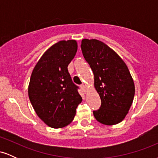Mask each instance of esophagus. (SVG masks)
<instances>
[{
    "label": "esophagus",
    "instance_id": "obj_1",
    "mask_svg": "<svg viewBox=\"0 0 158 158\" xmlns=\"http://www.w3.org/2000/svg\"><path fill=\"white\" fill-rule=\"evenodd\" d=\"M81 90H82L83 91L85 92V93H86V92H87V88H86V85H81Z\"/></svg>",
    "mask_w": 158,
    "mask_h": 158
}]
</instances>
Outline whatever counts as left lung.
<instances>
[{
  "mask_svg": "<svg viewBox=\"0 0 158 158\" xmlns=\"http://www.w3.org/2000/svg\"><path fill=\"white\" fill-rule=\"evenodd\" d=\"M83 56L94 75V87L101 99V106L94 110L96 119L112 126L122 122L129 110L135 84L123 60L105 43L97 39H83Z\"/></svg>",
  "mask_w": 158,
  "mask_h": 158,
  "instance_id": "obj_1",
  "label": "left lung"
}]
</instances>
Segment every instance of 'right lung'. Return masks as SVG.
Here are the masks:
<instances>
[{"label":"right lung","mask_w":158,"mask_h":158,"mask_svg":"<svg viewBox=\"0 0 158 158\" xmlns=\"http://www.w3.org/2000/svg\"><path fill=\"white\" fill-rule=\"evenodd\" d=\"M75 40L60 41L43 54L34 68L28 94L35 113L48 126L70 124L82 99L72 81L68 66L77 51Z\"/></svg>","instance_id":"right-lung-1"}]
</instances>
